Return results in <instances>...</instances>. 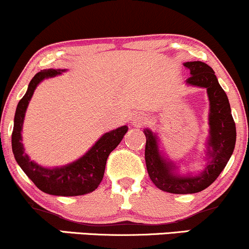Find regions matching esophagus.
I'll return each instance as SVG.
<instances>
[{
  "label": "esophagus",
  "instance_id": "obj_1",
  "mask_svg": "<svg viewBox=\"0 0 249 249\" xmlns=\"http://www.w3.org/2000/svg\"><path fill=\"white\" fill-rule=\"evenodd\" d=\"M145 122H146V117H145L144 115H137L133 117L132 119V124L134 125V126H142V124H145Z\"/></svg>",
  "mask_w": 249,
  "mask_h": 249
}]
</instances>
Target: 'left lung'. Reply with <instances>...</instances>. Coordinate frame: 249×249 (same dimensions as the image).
Here are the masks:
<instances>
[{
  "mask_svg": "<svg viewBox=\"0 0 249 249\" xmlns=\"http://www.w3.org/2000/svg\"><path fill=\"white\" fill-rule=\"evenodd\" d=\"M184 65L191 72V77L186 79L187 84L206 89L210 99L208 161L205 170L196 176H179L173 162L161 156L157 134L148 128L144 130L146 136L145 161L150 179L159 190L174 194L196 193L213 184L230 160L236 141L235 123L230 102L212 68L199 61L186 62Z\"/></svg>",
  "mask_w": 249,
  "mask_h": 249,
  "instance_id": "1",
  "label": "left lung"
}]
</instances>
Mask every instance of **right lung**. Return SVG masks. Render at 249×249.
Here are the masks:
<instances>
[{
  "instance_id": "add662e5",
  "label": "right lung",
  "mask_w": 249,
  "mask_h": 249,
  "mask_svg": "<svg viewBox=\"0 0 249 249\" xmlns=\"http://www.w3.org/2000/svg\"><path fill=\"white\" fill-rule=\"evenodd\" d=\"M64 71L59 69L42 70L31 79L27 92L17 104L11 134V146L17 164L39 190L53 196H75L88 194L98 187L104 177L108 154L118 146L128 127L124 125L104 133L84 156L65 166L48 168L31 160L24 152L21 134L28 104L37 85L43 79L61 75Z\"/></svg>"
}]
</instances>
